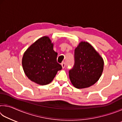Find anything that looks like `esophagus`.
<instances>
[{
    "mask_svg": "<svg viewBox=\"0 0 122 122\" xmlns=\"http://www.w3.org/2000/svg\"><path fill=\"white\" fill-rule=\"evenodd\" d=\"M61 66H62V68H65V66H66L65 62H63L61 63Z\"/></svg>",
    "mask_w": 122,
    "mask_h": 122,
    "instance_id": "esophagus-1",
    "label": "esophagus"
}]
</instances>
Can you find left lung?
Here are the masks:
<instances>
[{"label":"left lung","instance_id":"left-lung-1","mask_svg":"<svg viewBox=\"0 0 122 122\" xmlns=\"http://www.w3.org/2000/svg\"><path fill=\"white\" fill-rule=\"evenodd\" d=\"M75 63L69 71L70 80L74 87H89L98 81L104 68V61L90 44L81 41L74 51Z\"/></svg>","mask_w":122,"mask_h":122}]
</instances>
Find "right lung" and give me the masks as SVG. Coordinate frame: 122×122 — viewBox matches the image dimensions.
I'll list each match as a JSON object with an SVG mask.
<instances>
[{"instance_id": "obj_1", "label": "right lung", "mask_w": 122, "mask_h": 122, "mask_svg": "<svg viewBox=\"0 0 122 122\" xmlns=\"http://www.w3.org/2000/svg\"><path fill=\"white\" fill-rule=\"evenodd\" d=\"M53 46L50 38L44 36L25 51L22 59V68L30 81L40 85H46L62 68L57 62V53L53 50Z\"/></svg>"}]
</instances>
